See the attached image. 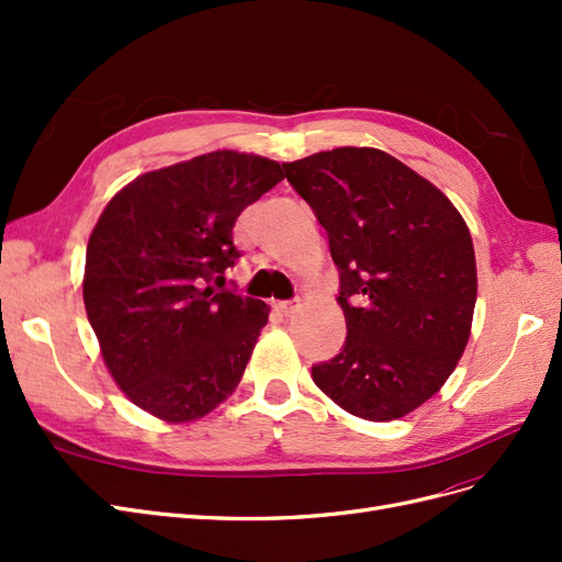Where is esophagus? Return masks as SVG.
Wrapping results in <instances>:
<instances>
[{"mask_svg":"<svg viewBox=\"0 0 562 562\" xmlns=\"http://www.w3.org/2000/svg\"><path fill=\"white\" fill-rule=\"evenodd\" d=\"M277 307L283 312V316H295L302 304H300V300H283L277 304Z\"/></svg>","mask_w":562,"mask_h":562,"instance_id":"obj_1","label":"esophagus"}]
</instances>
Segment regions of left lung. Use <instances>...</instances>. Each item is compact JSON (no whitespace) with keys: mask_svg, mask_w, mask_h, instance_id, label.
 Wrapping results in <instances>:
<instances>
[{"mask_svg":"<svg viewBox=\"0 0 562 562\" xmlns=\"http://www.w3.org/2000/svg\"><path fill=\"white\" fill-rule=\"evenodd\" d=\"M283 171L328 234L347 321L342 351L312 366V380L356 417L413 413L469 342L479 281L467 223L382 149L337 147Z\"/></svg>","mask_w":562,"mask_h":562,"instance_id":"8db88e82","label":"left lung"}]
</instances>
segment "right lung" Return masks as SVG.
I'll return each instance as SVG.
<instances>
[{
  "label": "right lung",
  "instance_id": "add662e5",
  "mask_svg": "<svg viewBox=\"0 0 562 562\" xmlns=\"http://www.w3.org/2000/svg\"><path fill=\"white\" fill-rule=\"evenodd\" d=\"M281 180L271 159L209 151L135 178L98 217L83 304L110 375L149 415L199 419L241 382L269 307L215 285L241 258L236 217Z\"/></svg>",
  "mask_w": 562,
  "mask_h": 562
}]
</instances>
